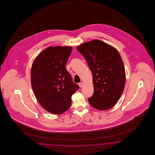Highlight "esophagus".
I'll return each instance as SVG.
<instances>
[{
    "label": "esophagus",
    "mask_w": 155,
    "mask_h": 155,
    "mask_svg": "<svg viewBox=\"0 0 155 155\" xmlns=\"http://www.w3.org/2000/svg\"><path fill=\"white\" fill-rule=\"evenodd\" d=\"M78 85L80 86V87H82L83 86V85H84V83L83 82H80L78 84Z\"/></svg>",
    "instance_id": "esophagus-1"
}]
</instances>
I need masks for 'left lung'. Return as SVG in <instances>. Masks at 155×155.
Wrapping results in <instances>:
<instances>
[{"mask_svg": "<svg viewBox=\"0 0 155 155\" xmlns=\"http://www.w3.org/2000/svg\"><path fill=\"white\" fill-rule=\"evenodd\" d=\"M86 59L93 74L94 93L90 104L99 110L112 108L124 90L126 73L119 53L114 47L99 40L77 47Z\"/></svg>", "mask_w": 155, "mask_h": 155, "instance_id": "left-lung-1", "label": "left lung"}]
</instances>
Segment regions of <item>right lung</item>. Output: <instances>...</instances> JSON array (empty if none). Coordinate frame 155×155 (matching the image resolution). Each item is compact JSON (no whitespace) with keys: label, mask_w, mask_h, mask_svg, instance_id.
Instances as JSON below:
<instances>
[{"label":"right lung","mask_w":155,"mask_h":155,"mask_svg":"<svg viewBox=\"0 0 155 155\" xmlns=\"http://www.w3.org/2000/svg\"><path fill=\"white\" fill-rule=\"evenodd\" d=\"M71 51V47L47 48L32 66L31 84L35 97L43 108L54 114L71 107V95L80 88L66 68Z\"/></svg>","instance_id":"obj_1"}]
</instances>
